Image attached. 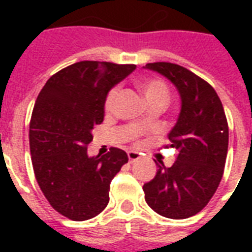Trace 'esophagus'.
Segmentation results:
<instances>
[{"mask_svg": "<svg viewBox=\"0 0 252 252\" xmlns=\"http://www.w3.org/2000/svg\"><path fill=\"white\" fill-rule=\"evenodd\" d=\"M128 159H129V162H135L137 159H140V154L136 151H128Z\"/></svg>", "mask_w": 252, "mask_h": 252, "instance_id": "1", "label": "esophagus"}]
</instances>
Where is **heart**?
I'll return each mask as SVG.
<instances>
[{"mask_svg": "<svg viewBox=\"0 0 252 252\" xmlns=\"http://www.w3.org/2000/svg\"><path fill=\"white\" fill-rule=\"evenodd\" d=\"M137 86L140 88V90L144 94V97L148 101V104H166L169 99V88L164 81L159 79V78L154 77H143L137 79ZM116 97H117V88H112L106 93L104 99V109L106 112H110L115 104ZM142 124H146L144 121H142Z\"/></svg>", "mask_w": 252, "mask_h": 252, "instance_id": "obj_1", "label": "heart"}]
</instances>
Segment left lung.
Returning <instances> with one entry per match:
<instances>
[{"instance_id":"obj_1","label":"left lung","mask_w":252,"mask_h":252,"mask_svg":"<svg viewBox=\"0 0 252 252\" xmlns=\"http://www.w3.org/2000/svg\"><path fill=\"white\" fill-rule=\"evenodd\" d=\"M146 68L170 79L182 101L170 131L177 150L173 166L155 160L157 175L144 184L148 206L169 219H188L202 211L222 178L228 151V123L219 95L209 83L185 67L169 62L147 63Z\"/></svg>"}]
</instances>
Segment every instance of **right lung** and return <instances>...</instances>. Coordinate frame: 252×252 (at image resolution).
Here are the masks:
<instances>
[{"instance_id":"1","label":"right lung","mask_w":252,"mask_h":252,"mask_svg":"<svg viewBox=\"0 0 252 252\" xmlns=\"http://www.w3.org/2000/svg\"><path fill=\"white\" fill-rule=\"evenodd\" d=\"M135 64L82 61L54 74L37 95L30 124V148L37 184L50 205L83 221L104 211L110 181L128 155L112 147L88 157L92 131L104 121V99Z\"/></svg>"}]
</instances>
